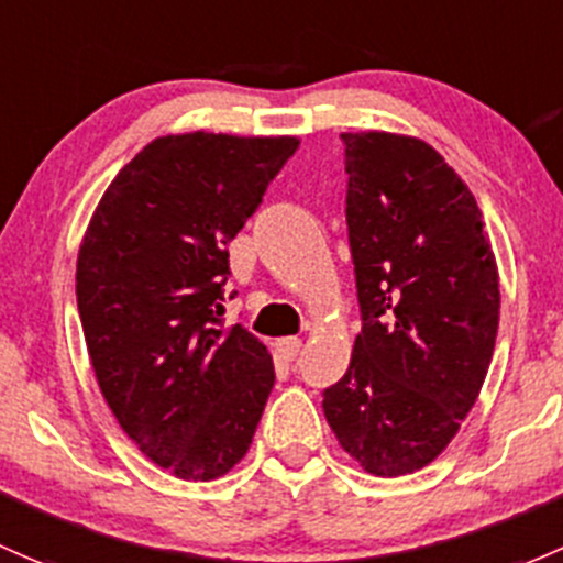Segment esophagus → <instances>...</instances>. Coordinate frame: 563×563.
<instances>
[{
  "label": "esophagus",
  "instance_id": "obj_1",
  "mask_svg": "<svg viewBox=\"0 0 563 563\" xmlns=\"http://www.w3.org/2000/svg\"><path fill=\"white\" fill-rule=\"evenodd\" d=\"M275 351L280 353V358H286V361L297 358L301 351V340L299 336H283V340L275 342Z\"/></svg>",
  "mask_w": 563,
  "mask_h": 563
}]
</instances>
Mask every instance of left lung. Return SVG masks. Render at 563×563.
<instances>
[{
  "label": "left lung",
  "instance_id": "left-lung-1",
  "mask_svg": "<svg viewBox=\"0 0 563 563\" xmlns=\"http://www.w3.org/2000/svg\"><path fill=\"white\" fill-rule=\"evenodd\" d=\"M342 142L361 334L323 412L369 475L399 477L445 451L477 401L499 272L481 207L434 147L388 132Z\"/></svg>",
  "mask_w": 563,
  "mask_h": 563
}]
</instances>
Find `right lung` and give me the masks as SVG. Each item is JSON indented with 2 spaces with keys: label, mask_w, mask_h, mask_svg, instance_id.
<instances>
[{
  "label": "right lung",
  "mask_w": 563,
  "mask_h": 563,
  "mask_svg": "<svg viewBox=\"0 0 563 563\" xmlns=\"http://www.w3.org/2000/svg\"><path fill=\"white\" fill-rule=\"evenodd\" d=\"M297 137L167 134L115 175L78 253V310L99 390L129 440L180 481L251 448L275 386L269 351L221 327L227 245Z\"/></svg>",
  "instance_id": "obj_1"
}]
</instances>
